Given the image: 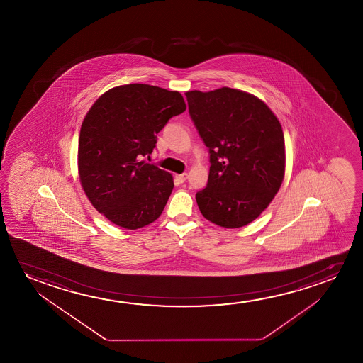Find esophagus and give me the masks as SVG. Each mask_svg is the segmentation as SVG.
Returning a JSON list of instances; mask_svg holds the SVG:
<instances>
[{
    "label": "esophagus",
    "mask_w": 363,
    "mask_h": 363,
    "mask_svg": "<svg viewBox=\"0 0 363 363\" xmlns=\"http://www.w3.org/2000/svg\"><path fill=\"white\" fill-rule=\"evenodd\" d=\"M187 177H189V174H186V172L184 174H176V179H179V182H181V184H184Z\"/></svg>",
    "instance_id": "34e87169"
}]
</instances>
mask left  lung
Wrapping results in <instances>:
<instances>
[{
	"label": "left lung",
	"instance_id": "left-lung-1",
	"mask_svg": "<svg viewBox=\"0 0 363 363\" xmlns=\"http://www.w3.org/2000/svg\"><path fill=\"white\" fill-rule=\"evenodd\" d=\"M189 113L208 147L206 189L196 194L201 213L224 228L258 218L285 172L281 125L265 103L232 88L186 93Z\"/></svg>",
	"mask_w": 363,
	"mask_h": 363
}]
</instances>
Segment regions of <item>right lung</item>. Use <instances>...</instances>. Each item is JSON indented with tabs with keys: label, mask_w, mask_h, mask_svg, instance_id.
Listing matches in <instances>:
<instances>
[{
	"label": "right lung",
	"mask_w": 363,
	"mask_h": 363,
	"mask_svg": "<svg viewBox=\"0 0 363 363\" xmlns=\"http://www.w3.org/2000/svg\"><path fill=\"white\" fill-rule=\"evenodd\" d=\"M186 110L184 96L149 84L108 90L82 124L79 179L91 204L110 222L138 229L159 218L174 179L144 161L171 118Z\"/></svg>",
	"instance_id": "1"
}]
</instances>
